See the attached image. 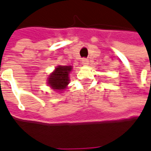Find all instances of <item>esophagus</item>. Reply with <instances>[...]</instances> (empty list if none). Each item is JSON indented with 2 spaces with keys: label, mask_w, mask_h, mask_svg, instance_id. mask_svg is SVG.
<instances>
[{
  "label": "esophagus",
  "mask_w": 151,
  "mask_h": 151,
  "mask_svg": "<svg viewBox=\"0 0 151 151\" xmlns=\"http://www.w3.org/2000/svg\"><path fill=\"white\" fill-rule=\"evenodd\" d=\"M88 62L89 60L88 58H83V59H82V63H83V65H88Z\"/></svg>",
  "instance_id": "esophagus-1"
}]
</instances>
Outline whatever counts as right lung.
Instances as JSON below:
<instances>
[{
    "mask_svg": "<svg viewBox=\"0 0 151 151\" xmlns=\"http://www.w3.org/2000/svg\"><path fill=\"white\" fill-rule=\"evenodd\" d=\"M71 70L72 66H58L56 68L55 71L49 78L50 87L55 90L65 88L69 82L68 74Z\"/></svg>",
    "mask_w": 151,
    "mask_h": 151,
    "instance_id": "right-lung-1",
    "label": "right lung"
}]
</instances>
